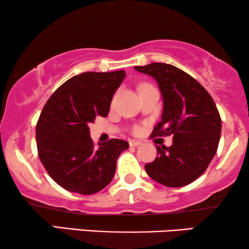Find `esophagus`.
Returning a JSON list of instances; mask_svg holds the SVG:
<instances>
[{
	"mask_svg": "<svg viewBox=\"0 0 249 249\" xmlns=\"http://www.w3.org/2000/svg\"><path fill=\"white\" fill-rule=\"evenodd\" d=\"M142 142L141 141H130V142H129V145L134 146V147H136V146L142 145Z\"/></svg>",
	"mask_w": 249,
	"mask_h": 249,
	"instance_id": "esophagus-1",
	"label": "esophagus"
}]
</instances>
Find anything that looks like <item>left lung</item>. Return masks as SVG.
Wrapping results in <instances>:
<instances>
[{
  "label": "left lung",
  "instance_id": "left-lung-1",
  "mask_svg": "<svg viewBox=\"0 0 249 249\" xmlns=\"http://www.w3.org/2000/svg\"><path fill=\"white\" fill-rule=\"evenodd\" d=\"M135 70L154 78L162 95L161 121L152 135H173L170 147H156L159 155L145 165L146 172L161 185H188L205 172L219 146L216 105L198 81L175 66L154 62Z\"/></svg>",
  "mask_w": 249,
  "mask_h": 249
}]
</instances>
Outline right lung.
<instances>
[{
	"label": "right lung",
	"mask_w": 249,
	"mask_h": 249,
	"mask_svg": "<svg viewBox=\"0 0 249 249\" xmlns=\"http://www.w3.org/2000/svg\"><path fill=\"white\" fill-rule=\"evenodd\" d=\"M125 77L124 70L77 74L57 88L46 102L36 125L38 156L57 185L90 195L113 179L117 160L128 142L111 139L93 144L88 124L105 118L112 97Z\"/></svg>",
	"instance_id": "1"
}]
</instances>
